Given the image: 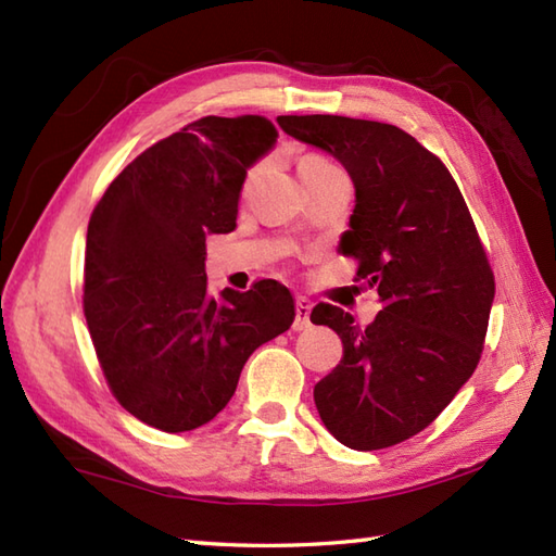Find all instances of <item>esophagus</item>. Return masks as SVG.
Instances as JSON below:
<instances>
[{
    "instance_id": "obj_1",
    "label": "esophagus",
    "mask_w": 556,
    "mask_h": 556,
    "mask_svg": "<svg viewBox=\"0 0 556 556\" xmlns=\"http://www.w3.org/2000/svg\"><path fill=\"white\" fill-rule=\"evenodd\" d=\"M311 308H313L311 299L305 296L296 299V320H293V329H296V332H303V329L311 327Z\"/></svg>"
}]
</instances>
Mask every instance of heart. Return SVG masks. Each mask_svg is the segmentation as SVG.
I'll use <instances>...</instances> for the list:
<instances>
[{
	"mask_svg": "<svg viewBox=\"0 0 556 556\" xmlns=\"http://www.w3.org/2000/svg\"><path fill=\"white\" fill-rule=\"evenodd\" d=\"M260 172V164L248 172V181L255 179V174ZM332 172H341L334 162H329L323 155H303L299 162V174L301 179H315V176H325V174H332Z\"/></svg>",
	"mask_w": 556,
	"mask_h": 556,
	"instance_id": "b5f03b06",
	"label": "heart"
}]
</instances>
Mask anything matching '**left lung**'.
<instances>
[{"label": "left lung", "instance_id": "left-lung-1", "mask_svg": "<svg viewBox=\"0 0 556 556\" xmlns=\"http://www.w3.org/2000/svg\"><path fill=\"white\" fill-rule=\"evenodd\" d=\"M301 143L344 164L356 207L339 253L382 311L368 327L337 305L311 320L341 337L344 358L315 384L325 428L358 452L408 440L440 416L473 375L494 301V277L452 174L392 124L334 114L279 116Z\"/></svg>", "mask_w": 556, "mask_h": 556}]
</instances>
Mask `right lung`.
Instances as JSON below:
<instances>
[{
	"label": "right lung",
	"mask_w": 556,
	"mask_h": 556,
	"mask_svg": "<svg viewBox=\"0 0 556 556\" xmlns=\"http://www.w3.org/2000/svg\"><path fill=\"white\" fill-rule=\"evenodd\" d=\"M277 138L265 116H203L140 152L92 210L83 311L112 394L150 428L210 422L296 317L275 279L215 299L205 275V239L236 229L245 174Z\"/></svg>",
	"instance_id": "right-lung-1"
}]
</instances>
